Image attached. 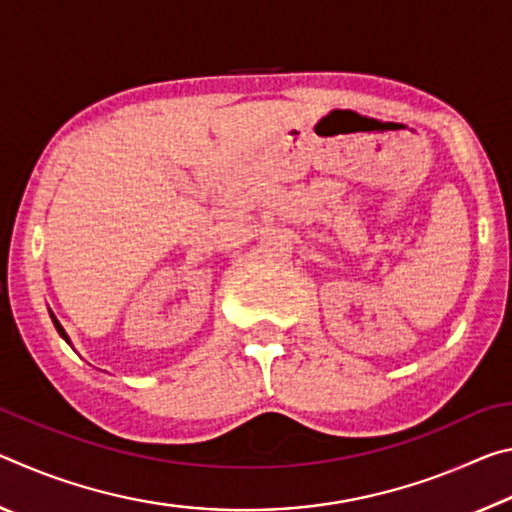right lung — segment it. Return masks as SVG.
<instances>
[{"label": "right lung", "instance_id": "right-lung-1", "mask_svg": "<svg viewBox=\"0 0 512 512\" xmlns=\"http://www.w3.org/2000/svg\"><path fill=\"white\" fill-rule=\"evenodd\" d=\"M51 318H54V316H51ZM54 325H56V329H58V334H60V336H63V339H65V341L69 343V339H67V334H65V329H63V327H60V323H58V320H56V318H54Z\"/></svg>", "mask_w": 512, "mask_h": 512}]
</instances>
